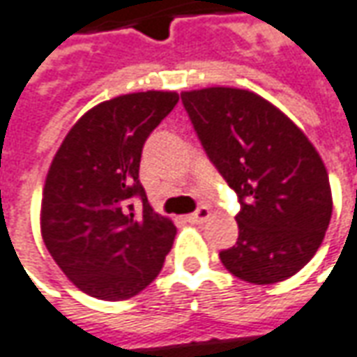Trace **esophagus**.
I'll use <instances>...</instances> for the list:
<instances>
[{
    "instance_id": "34e87169",
    "label": "esophagus",
    "mask_w": 357,
    "mask_h": 357,
    "mask_svg": "<svg viewBox=\"0 0 357 357\" xmlns=\"http://www.w3.org/2000/svg\"><path fill=\"white\" fill-rule=\"evenodd\" d=\"M209 217H211V211L207 209V207H201V209H197L195 213L188 215V220L189 222H193V225H201V222H205Z\"/></svg>"
}]
</instances>
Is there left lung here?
<instances>
[{"label":"left lung","mask_w":357,"mask_h":357,"mask_svg":"<svg viewBox=\"0 0 357 357\" xmlns=\"http://www.w3.org/2000/svg\"><path fill=\"white\" fill-rule=\"evenodd\" d=\"M197 137L238 195V240L219 256L238 280L270 285L305 268L332 217L321 154L285 113L238 87L181 93Z\"/></svg>","instance_id":"8db88e82"}]
</instances>
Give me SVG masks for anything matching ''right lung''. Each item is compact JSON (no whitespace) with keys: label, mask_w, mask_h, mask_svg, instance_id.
<instances>
[{"label":"right lung","mask_w":357,"mask_h":357,"mask_svg":"<svg viewBox=\"0 0 357 357\" xmlns=\"http://www.w3.org/2000/svg\"><path fill=\"white\" fill-rule=\"evenodd\" d=\"M178 99L150 89L103 101L77 119L52 158L40 234L58 268L91 297H135L156 280L174 244L176 227L150 207L138 168L148 135Z\"/></svg>","instance_id":"obj_1"}]
</instances>
